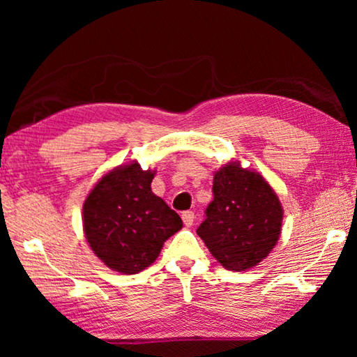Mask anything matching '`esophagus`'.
Returning <instances> with one entry per match:
<instances>
[{"mask_svg":"<svg viewBox=\"0 0 357 357\" xmlns=\"http://www.w3.org/2000/svg\"><path fill=\"white\" fill-rule=\"evenodd\" d=\"M193 220H195V213L193 211H185V213H183V222L185 227H190Z\"/></svg>","mask_w":357,"mask_h":357,"instance_id":"obj_1","label":"esophagus"}]
</instances>
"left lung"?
I'll return each mask as SVG.
<instances>
[{
  "label": "left lung",
  "instance_id": "8db88e82",
  "mask_svg": "<svg viewBox=\"0 0 357 357\" xmlns=\"http://www.w3.org/2000/svg\"><path fill=\"white\" fill-rule=\"evenodd\" d=\"M213 195L197 234L225 269L257 266L280 236L283 211L279 197L258 173L236 162L214 174Z\"/></svg>",
  "mask_w": 357,
  "mask_h": 357
}]
</instances>
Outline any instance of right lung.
Segmentation results:
<instances>
[{"label":"right lung","mask_w":357,"mask_h":357,"mask_svg":"<svg viewBox=\"0 0 357 357\" xmlns=\"http://www.w3.org/2000/svg\"><path fill=\"white\" fill-rule=\"evenodd\" d=\"M154 173L137 162L107 173L83 204L84 236L93 252L123 274H137L159 257L183 220L151 190Z\"/></svg>","instance_id":"1"}]
</instances>
